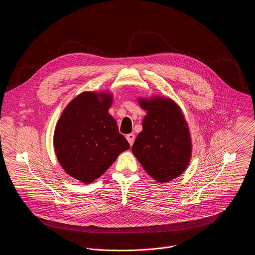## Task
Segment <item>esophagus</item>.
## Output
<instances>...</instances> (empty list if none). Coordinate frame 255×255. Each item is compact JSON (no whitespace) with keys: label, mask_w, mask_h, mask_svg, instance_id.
I'll list each match as a JSON object with an SVG mask.
<instances>
[{"label":"esophagus","mask_w":255,"mask_h":255,"mask_svg":"<svg viewBox=\"0 0 255 255\" xmlns=\"http://www.w3.org/2000/svg\"><path fill=\"white\" fill-rule=\"evenodd\" d=\"M127 139H128V143L130 144V146L133 144V142H134V134L133 133H129V134H127Z\"/></svg>","instance_id":"obj_1"}]
</instances>
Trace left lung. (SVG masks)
I'll return each instance as SVG.
<instances>
[{"label":"left lung","mask_w":255,"mask_h":255,"mask_svg":"<svg viewBox=\"0 0 255 255\" xmlns=\"http://www.w3.org/2000/svg\"><path fill=\"white\" fill-rule=\"evenodd\" d=\"M147 115L131 151L155 181L178 178L190 160L191 140L182 111L171 99H139Z\"/></svg>","instance_id":"left-lung-1"}]
</instances>
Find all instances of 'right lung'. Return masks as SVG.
<instances>
[{"mask_svg":"<svg viewBox=\"0 0 255 255\" xmlns=\"http://www.w3.org/2000/svg\"><path fill=\"white\" fill-rule=\"evenodd\" d=\"M108 93L83 92L64 110L55 129L54 147L64 170L74 179L94 182L130 146L108 113Z\"/></svg>","mask_w":255,"mask_h":255,"instance_id":"add662e5","label":"right lung"}]
</instances>
